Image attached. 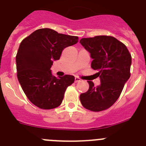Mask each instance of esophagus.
I'll return each instance as SVG.
<instances>
[{"instance_id":"obj_1","label":"esophagus","mask_w":146,"mask_h":146,"mask_svg":"<svg viewBox=\"0 0 146 146\" xmlns=\"http://www.w3.org/2000/svg\"><path fill=\"white\" fill-rule=\"evenodd\" d=\"M81 81V79L79 77H77V76H76V77H75V82L76 83L79 82V81Z\"/></svg>"}]
</instances>
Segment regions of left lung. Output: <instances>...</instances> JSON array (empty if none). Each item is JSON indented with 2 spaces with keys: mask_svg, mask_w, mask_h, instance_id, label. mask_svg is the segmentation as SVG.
I'll list each match as a JSON object with an SVG mask.
<instances>
[{
  "mask_svg": "<svg viewBox=\"0 0 146 146\" xmlns=\"http://www.w3.org/2000/svg\"><path fill=\"white\" fill-rule=\"evenodd\" d=\"M80 43L91 54L92 68L98 70L101 81L96 87L88 81L89 88L80 95V100L87 110L103 111L117 100L130 78L131 54L122 42L111 36L82 38Z\"/></svg>",
  "mask_w": 146,
  "mask_h": 146,
  "instance_id": "left-lung-1",
  "label": "left lung"
}]
</instances>
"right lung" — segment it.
<instances>
[{
    "mask_svg": "<svg viewBox=\"0 0 146 146\" xmlns=\"http://www.w3.org/2000/svg\"><path fill=\"white\" fill-rule=\"evenodd\" d=\"M78 37L59 34L51 29L36 30L22 40L16 57L17 78L24 94L43 110L59 107L73 76L55 77L50 68L65 47L76 44Z\"/></svg>",
    "mask_w": 146,
    "mask_h": 146,
    "instance_id": "right-lung-1",
    "label": "right lung"
}]
</instances>
